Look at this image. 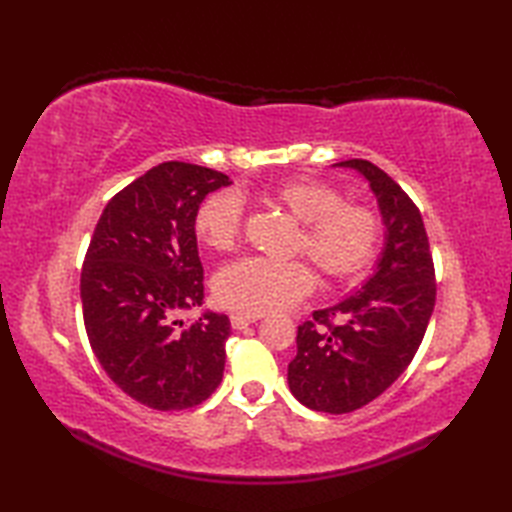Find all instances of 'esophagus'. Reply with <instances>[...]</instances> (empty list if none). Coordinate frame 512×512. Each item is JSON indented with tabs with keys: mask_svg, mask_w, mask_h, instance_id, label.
<instances>
[{
	"mask_svg": "<svg viewBox=\"0 0 512 512\" xmlns=\"http://www.w3.org/2000/svg\"><path fill=\"white\" fill-rule=\"evenodd\" d=\"M264 314H248V312H233L231 314V325L235 330H242L246 328V325L250 323H257L259 319H262Z\"/></svg>",
	"mask_w": 512,
	"mask_h": 512,
	"instance_id": "1",
	"label": "esophagus"
}]
</instances>
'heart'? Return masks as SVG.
Returning a JSON list of instances; mask_svg holds the SVG:
<instances>
[{
    "label": "heart",
    "mask_w": 512,
    "mask_h": 512,
    "mask_svg": "<svg viewBox=\"0 0 512 512\" xmlns=\"http://www.w3.org/2000/svg\"><path fill=\"white\" fill-rule=\"evenodd\" d=\"M268 198L301 220L297 250L312 257L332 281H350L372 264L383 239V220L374 206L343 200L341 189L319 178H286L268 189ZM244 204L235 193H213L195 215L202 242L226 253L242 237ZM314 273L306 259L246 255L215 277V295L226 308L262 314L286 308L308 295Z\"/></svg>",
    "instance_id": "b5f03b06"
}]
</instances>
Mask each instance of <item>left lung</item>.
Returning <instances> with one entry per match:
<instances>
[{
  "label": "left lung",
  "instance_id": "8db88e82",
  "mask_svg": "<svg viewBox=\"0 0 512 512\" xmlns=\"http://www.w3.org/2000/svg\"><path fill=\"white\" fill-rule=\"evenodd\" d=\"M339 167L372 184L387 242L363 290L299 325L288 385L323 413H350L383 394L413 361L436 306V268L418 206L374 162L352 158Z\"/></svg>",
  "mask_w": 512,
  "mask_h": 512
}]
</instances>
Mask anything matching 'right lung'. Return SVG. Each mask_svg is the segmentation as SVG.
I'll use <instances>...</instances> for the list:
<instances>
[{"mask_svg":"<svg viewBox=\"0 0 512 512\" xmlns=\"http://www.w3.org/2000/svg\"><path fill=\"white\" fill-rule=\"evenodd\" d=\"M226 184L215 169L162 162L107 202L85 253L81 303L92 352L151 409H191L222 380L231 321L206 312L184 325L176 314L204 299L195 215Z\"/></svg>","mask_w":512,"mask_h":512,"instance_id":"1","label":"right lung"}]
</instances>
